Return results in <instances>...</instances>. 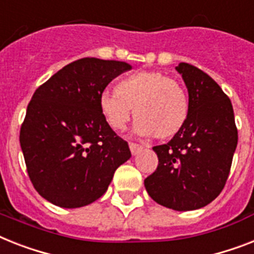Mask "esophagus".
<instances>
[{"label":"esophagus","mask_w":254,"mask_h":254,"mask_svg":"<svg viewBox=\"0 0 254 254\" xmlns=\"http://www.w3.org/2000/svg\"><path fill=\"white\" fill-rule=\"evenodd\" d=\"M129 148H130V151H131V154H133V155H137L138 152L142 150V146L137 145V143H133V142H130V143H129Z\"/></svg>","instance_id":"obj_1"}]
</instances>
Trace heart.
Instances as JSON below:
<instances>
[{
	"mask_svg": "<svg viewBox=\"0 0 254 254\" xmlns=\"http://www.w3.org/2000/svg\"><path fill=\"white\" fill-rule=\"evenodd\" d=\"M99 108L115 130L127 127L134 109L137 119L134 133L167 139L183 130L189 119L190 103L176 79L162 71L142 70L123 78L116 84V92L103 91Z\"/></svg>",
	"mask_w": 254,
	"mask_h": 254,
	"instance_id": "1",
	"label": "heart"
}]
</instances>
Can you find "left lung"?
<instances>
[{
	"label": "left lung",
	"instance_id": "1",
	"mask_svg": "<svg viewBox=\"0 0 254 254\" xmlns=\"http://www.w3.org/2000/svg\"><path fill=\"white\" fill-rule=\"evenodd\" d=\"M176 70L188 88L190 113L180 133L152 147L159 164L145 188L159 205L189 211L209 205L224 188L238 129L231 100L213 78L185 63Z\"/></svg>",
	"mask_w": 254,
	"mask_h": 254
}]
</instances>
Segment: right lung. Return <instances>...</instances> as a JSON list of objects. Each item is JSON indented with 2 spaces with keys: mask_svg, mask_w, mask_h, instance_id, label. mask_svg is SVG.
Listing matches in <instances>:
<instances>
[{
  "mask_svg": "<svg viewBox=\"0 0 254 254\" xmlns=\"http://www.w3.org/2000/svg\"><path fill=\"white\" fill-rule=\"evenodd\" d=\"M131 69L123 61L86 57L59 70L35 91L20 127V147L39 194L65 209L90 205L108 189L130 150L111 129L99 96Z\"/></svg>",
  "mask_w": 254,
  "mask_h": 254,
  "instance_id": "obj_1",
  "label": "right lung"
}]
</instances>
